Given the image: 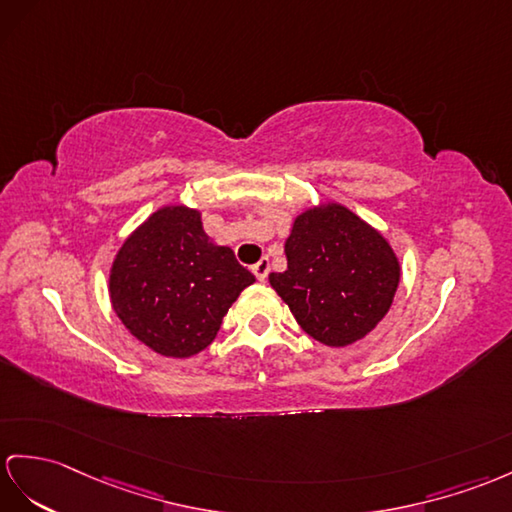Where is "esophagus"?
<instances>
[{"label": "esophagus", "mask_w": 512, "mask_h": 512, "mask_svg": "<svg viewBox=\"0 0 512 512\" xmlns=\"http://www.w3.org/2000/svg\"><path fill=\"white\" fill-rule=\"evenodd\" d=\"M252 271H254V276H256L260 282H265L267 276H269V258H267V256L260 258L256 265H252Z\"/></svg>", "instance_id": "1"}]
</instances>
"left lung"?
I'll list each match as a JSON object with an SVG mask.
<instances>
[{"instance_id":"1","label":"left lung","mask_w":512,"mask_h":512,"mask_svg":"<svg viewBox=\"0 0 512 512\" xmlns=\"http://www.w3.org/2000/svg\"><path fill=\"white\" fill-rule=\"evenodd\" d=\"M286 271L269 284L306 334L328 347L352 345L389 313L402 265L391 243L336 202L302 210L284 241Z\"/></svg>"}]
</instances>
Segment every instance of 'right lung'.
Returning a JSON list of instances; mask_svg holds the SVG:
<instances>
[{
  "label": "right lung",
  "instance_id": "add662e5",
  "mask_svg": "<svg viewBox=\"0 0 512 512\" xmlns=\"http://www.w3.org/2000/svg\"><path fill=\"white\" fill-rule=\"evenodd\" d=\"M254 282L228 245L210 241L197 208L169 204L123 241L108 293L123 326L149 350L191 358L215 341L230 306Z\"/></svg>",
  "mask_w": 512,
  "mask_h": 512
}]
</instances>
